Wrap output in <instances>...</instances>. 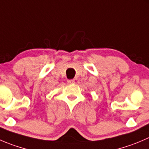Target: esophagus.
Segmentation results:
<instances>
[{
    "mask_svg": "<svg viewBox=\"0 0 149 149\" xmlns=\"http://www.w3.org/2000/svg\"><path fill=\"white\" fill-rule=\"evenodd\" d=\"M67 82H68V84H75V81L73 80V79H70V80H68Z\"/></svg>",
    "mask_w": 149,
    "mask_h": 149,
    "instance_id": "34e87169",
    "label": "esophagus"
}]
</instances>
